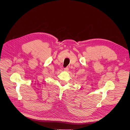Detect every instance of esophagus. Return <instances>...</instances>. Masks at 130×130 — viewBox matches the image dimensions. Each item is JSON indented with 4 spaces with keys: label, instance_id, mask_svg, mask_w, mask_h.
<instances>
[{
    "label": "esophagus",
    "instance_id": "1",
    "mask_svg": "<svg viewBox=\"0 0 130 130\" xmlns=\"http://www.w3.org/2000/svg\"><path fill=\"white\" fill-rule=\"evenodd\" d=\"M68 70H69L68 67H66V68H65L64 69V70L65 71H68Z\"/></svg>",
    "mask_w": 130,
    "mask_h": 130
}]
</instances>
